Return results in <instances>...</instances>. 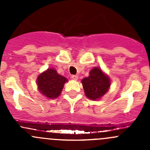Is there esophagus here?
<instances>
[{
	"label": "esophagus",
	"mask_w": 150,
	"mask_h": 150,
	"mask_svg": "<svg viewBox=\"0 0 150 150\" xmlns=\"http://www.w3.org/2000/svg\"><path fill=\"white\" fill-rule=\"evenodd\" d=\"M71 78H72V79H73V80H75V81H77V80L78 79V75H72V76H71Z\"/></svg>",
	"instance_id": "esophagus-1"
}]
</instances>
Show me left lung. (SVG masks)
Listing matches in <instances>:
<instances>
[{"mask_svg": "<svg viewBox=\"0 0 150 150\" xmlns=\"http://www.w3.org/2000/svg\"><path fill=\"white\" fill-rule=\"evenodd\" d=\"M81 83L86 97L96 101L100 99L108 91L111 80L101 68L95 67L89 72V76L82 79Z\"/></svg>", "mask_w": 150, "mask_h": 150, "instance_id": "1", "label": "left lung"}]
</instances>
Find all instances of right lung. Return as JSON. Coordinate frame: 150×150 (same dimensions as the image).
I'll list each match as a JSON object with an SVG mask.
<instances>
[{
  "mask_svg": "<svg viewBox=\"0 0 150 150\" xmlns=\"http://www.w3.org/2000/svg\"><path fill=\"white\" fill-rule=\"evenodd\" d=\"M68 81L65 77L59 75L54 68H48L38 76L36 83L40 93L50 99L60 96L64 83Z\"/></svg>",
  "mask_w": 150,
  "mask_h": 150,
  "instance_id": "obj_1",
  "label": "right lung"
}]
</instances>
